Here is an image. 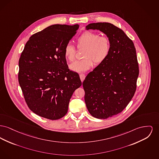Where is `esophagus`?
<instances>
[{
	"label": "esophagus",
	"instance_id": "1",
	"mask_svg": "<svg viewBox=\"0 0 159 159\" xmlns=\"http://www.w3.org/2000/svg\"><path fill=\"white\" fill-rule=\"evenodd\" d=\"M85 77H86V75L84 73H82V74L80 75V80H81L82 82H84Z\"/></svg>",
	"mask_w": 159,
	"mask_h": 159
}]
</instances>
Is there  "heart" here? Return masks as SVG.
<instances>
[{"instance_id": "1", "label": "heart", "mask_w": 159, "mask_h": 159, "mask_svg": "<svg viewBox=\"0 0 159 159\" xmlns=\"http://www.w3.org/2000/svg\"><path fill=\"white\" fill-rule=\"evenodd\" d=\"M78 49L84 48V59L71 64L70 68L76 72H83L91 68L93 65L102 64L109 55L112 48L110 38L100 36L98 34L86 31L76 39ZM76 49L74 46L68 44L64 48V56L70 62L75 59Z\"/></svg>"}]
</instances>
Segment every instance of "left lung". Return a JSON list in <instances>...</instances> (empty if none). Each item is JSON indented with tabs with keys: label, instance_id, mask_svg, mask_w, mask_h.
Returning <instances> with one entry per match:
<instances>
[{
	"label": "left lung",
	"instance_id": "obj_1",
	"mask_svg": "<svg viewBox=\"0 0 159 159\" xmlns=\"http://www.w3.org/2000/svg\"><path fill=\"white\" fill-rule=\"evenodd\" d=\"M86 29L100 30L112 44L107 58L83 82L88 111L96 118L107 119L121 113L136 92L139 73L136 51L132 40L113 24L93 23Z\"/></svg>",
	"mask_w": 159,
	"mask_h": 159
}]
</instances>
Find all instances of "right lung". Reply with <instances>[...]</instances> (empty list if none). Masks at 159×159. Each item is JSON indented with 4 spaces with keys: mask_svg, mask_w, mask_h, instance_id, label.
Instances as JSON below:
<instances>
[{
    "mask_svg": "<svg viewBox=\"0 0 159 159\" xmlns=\"http://www.w3.org/2000/svg\"><path fill=\"white\" fill-rule=\"evenodd\" d=\"M79 28L50 26L32 35L21 54L19 84L29 108L39 116L51 120L64 116L73 93L82 85L64 56V48Z\"/></svg>",
    "mask_w": 159,
    "mask_h": 159,
    "instance_id": "obj_1",
    "label": "right lung"
}]
</instances>
